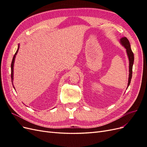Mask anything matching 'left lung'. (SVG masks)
<instances>
[{
    "instance_id": "8db88e82",
    "label": "left lung",
    "mask_w": 147,
    "mask_h": 147,
    "mask_svg": "<svg viewBox=\"0 0 147 147\" xmlns=\"http://www.w3.org/2000/svg\"><path fill=\"white\" fill-rule=\"evenodd\" d=\"M120 42H121V43L124 47V48L126 49V52L128 56L129 61V80H128V84H127V87H128L131 83V80L132 78V65H133V64H134V53H133V52L131 50L129 42L128 39L126 37H122L121 39H120Z\"/></svg>"
}]
</instances>
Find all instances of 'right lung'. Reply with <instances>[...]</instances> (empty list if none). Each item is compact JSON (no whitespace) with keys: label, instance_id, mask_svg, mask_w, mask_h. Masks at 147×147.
<instances>
[{"label":"right lung","instance_id":"right-lung-1","mask_svg":"<svg viewBox=\"0 0 147 147\" xmlns=\"http://www.w3.org/2000/svg\"><path fill=\"white\" fill-rule=\"evenodd\" d=\"M18 49H19V46H18V50H17L16 52L15 53L14 56H13V59H12V61H11V82H13V65H14L15 56H16V55L17 54L18 51ZM13 88H15L14 86H13Z\"/></svg>","mask_w":147,"mask_h":147}]
</instances>
